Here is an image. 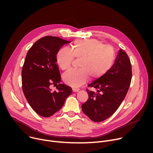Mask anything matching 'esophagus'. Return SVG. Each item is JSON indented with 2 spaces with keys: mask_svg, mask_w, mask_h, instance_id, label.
Instances as JSON below:
<instances>
[{
  "mask_svg": "<svg viewBox=\"0 0 153 153\" xmlns=\"http://www.w3.org/2000/svg\"><path fill=\"white\" fill-rule=\"evenodd\" d=\"M79 89H78V88H72V91H73L74 92H78L79 91Z\"/></svg>",
  "mask_w": 153,
  "mask_h": 153,
  "instance_id": "34e87169",
  "label": "esophagus"
}]
</instances>
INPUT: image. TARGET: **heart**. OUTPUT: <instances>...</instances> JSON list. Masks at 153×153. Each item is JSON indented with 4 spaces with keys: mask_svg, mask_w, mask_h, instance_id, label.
Masks as SVG:
<instances>
[{
    "mask_svg": "<svg viewBox=\"0 0 153 153\" xmlns=\"http://www.w3.org/2000/svg\"><path fill=\"white\" fill-rule=\"evenodd\" d=\"M74 58L81 59L77 70H71L63 75L66 84L79 87L85 83L89 77L94 80L105 76L114 65L115 51L110 46L95 39H77L72 50L64 47L56 54V62L64 71L69 69Z\"/></svg>",
    "mask_w": 153,
    "mask_h": 153,
    "instance_id": "b5f03b06",
    "label": "heart"
}]
</instances>
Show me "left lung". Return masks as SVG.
<instances>
[{"instance_id": "obj_1", "label": "left lung", "mask_w": 153, "mask_h": 153, "mask_svg": "<svg viewBox=\"0 0 153 153\" xmlns=\"http://www.w3.org/2000/svg\"><path fill=\"white\" fill-rule=\"evenodd\" d=\"M131 77L130 59L124 50H120L108 73L88 85L97 91L87 89L89 99L82 105L84 114L95 122L104 121L111 116L126 97Z\"/></svg>"}]
</instances>
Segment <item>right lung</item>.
Here are the masks:
<instances>
[{
	"label": "right lung",
	"instance_id": "add662e5",
	"mask_svg": "<svg viewBox=\"0 0 153 153\" xmlns=\"http://www.w3.org/2000/svg\"><path fill=\"white\" fill-rule=\"evenodd\" d=\"M70 42L57 36H46L28 50L22 71V89L30 107L39 115L50 117L59 111L71 95V88L60 84L61 75L56 54ZM59 85L53 92L51 85Z\"/></svg>",
	"mask_w": 153,
	"mask_h": 153
}]
</instances>
